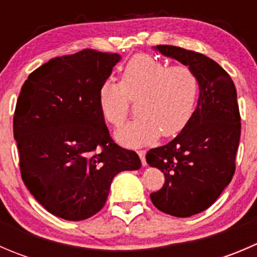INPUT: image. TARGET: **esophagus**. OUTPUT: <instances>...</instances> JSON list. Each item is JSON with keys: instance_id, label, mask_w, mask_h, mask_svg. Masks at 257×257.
Segmentation results:
<instances>
[{"instance_id": "1", "label": "esophagus", "mask_w": 257, "mask_h": 257, "mask_svg": "<svg viewBox=\"0 0 257 257\" xmlns=\"http://www.w3.org/2000/svg\"><path fill=\"white\" fill-rule=\"evenodd\" d=\"M145 150H138V155H139V158H141V160H142V164L143 165H147V160H145Z\"/></svg>"}]
</instances>
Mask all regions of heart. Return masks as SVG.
<instances>
[{"label":"heart","instance_id":"heart-1","mask_svg":"<svg viewBox=\"0 0 257 257\" xmlns=\"http://www.w3.org/2000/svg\"><path fill=\"white\" fill-rule=\"evenodd\" d=\"M199 94L195 72L185 64L168 66L149 54L133 57L121 71L120 83L107 80L98 92L100 112L108 123L120 125L137 102L138 118L121 126V144L138 147L180 133L193 116Z\"/></svg>","mask_w":257,"mask_h":257}]
</instances>
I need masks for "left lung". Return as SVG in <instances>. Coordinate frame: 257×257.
I'll return each instance as SVG.
<instances>
[{
	"label": "left lung",
	"instance_id": "left-lung-1",
	"mask_svg": "<svg viewBox=\"0 0 257 257\" xmlns=\"http://www.w3.org/2000/svg\"><path fill=\"white\" fill-rule=\"evenodd\" d=\"M189 66L199 80L198 107L170 143L150 149L147 163L164 173V185L150 194L153 204L172 216L188 217L216 201L234 177L241 123L236 88L222 67L198 52L155 47Z\"/></svg>",
	"mask_w": 257,
	"mask_h": 257
}]
</instances>
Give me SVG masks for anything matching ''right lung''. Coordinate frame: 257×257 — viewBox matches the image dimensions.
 <instances>
[{"mask_svg":"<svg viewBox=\"0 0 257 257\" xmlns=\"http://www.w3.org/2000/svg\"><path fill=\"white\" fill-rule=\"evenodd\" d=\"M119 59L93 49L56 57L21 88L14 116L21 177L43 208L64 220L97 214L113 178L142 167L134 150L113 141L98 103Z\"/></svg>","mask_w":257,"mask_h":257,"instance_id":"1","label":"right lung"}]
</instances>
